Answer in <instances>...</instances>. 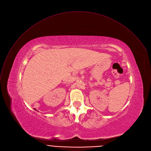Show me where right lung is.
I'll list each match as a JSON object with an SVG mask.
<instances>
[{
    "mask_svg": "<svg viewBox=\"0 0 151 151\" xmlns=\"http://www.w3.org/2000/svg\"><path fill=\"white\" fill-rule=\"evenodd\" d=\"M35 110H36V111H37V110H36V109H35Z\"/></svg>",
    "mask_w": 151,
    "mask_h": 151,
    "instance_id": "add662e5",
    "label": "right lung"
}]
</instances>
